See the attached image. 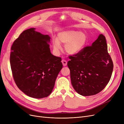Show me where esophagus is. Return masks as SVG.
Wrapping results in <instances>:
<instances>
[{
	"label": "esophagus",
	"mask_w": 124,
	"mask_h": 124,
	"mask_svg": "<svg viewBox=\"0 0 124 124\" xmlns=\"http://www.w3.org/2000/svg\"><path fill=\"white\" fill-rule=\"evenodd\" d=\"M62 63L63 65L64 66H66L67 64V61H66L65 60H64V59L62 60Z\"/></svg>",
	"instance_id": "esophagus-1"
}]
</instances>
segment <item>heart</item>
<instances>
[{"label": "heart", "instance_id": "heart-1", "mask_svg": "<svg viewBox=\"0 0 124 124\" xmlns=\"http://www.w3.org/2000/svg\"><path fill=\"white\" fill-rule=\"evenodd\" d=\"M87 36L84 32L75 30L65 31L59 34L57 39L53 41V49L58 52L61 44L65 45V50L70 55H75L81 52L87 42Z\"/></svg>", "mask_w": 124, "mask_h": 124}]
</instances>
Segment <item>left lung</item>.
<instances>
[{
	"label": "left lung",
	"instance_id": "left-lung-1",
	"mask_svg": "<svg viewBox=\"0 0 124 124\" xmlns=\"http://www.w3.org/2000/svg\"><path fill=\"white\" fill-rule=\"evenodd\" d=\"M67 65L70 71L72 85L83 96L99 93L111 77L113 63L108 52L105 37L100 34L91 46L69 57Z\"/></svg>",
	"mask_w": 124,
	"mask_h": 124
}]
</instances>
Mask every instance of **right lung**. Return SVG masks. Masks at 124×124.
<instances>
[{
	"instance_id": "add662e5",
	"label": "right lung",
	"mask_w": 124,
	"mask_h": 124,
	"mask_svg": "<svg viewBox=\"0 0 124 124\" xmlns=\"http://www.w3.org/2000/svg\"><path fill=\"white\" fill-rule=\"evenodd\" d=\"M31 28L24 31L13 43L10 63L18 88L35 99L47 97L62 68L60 57L52 55L50 39Z\"/></svg>"
}]
</instances>
